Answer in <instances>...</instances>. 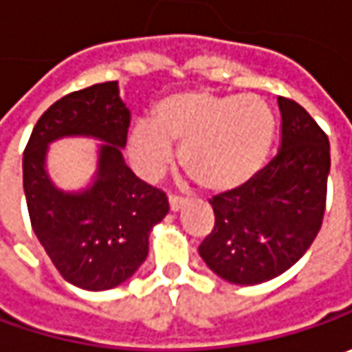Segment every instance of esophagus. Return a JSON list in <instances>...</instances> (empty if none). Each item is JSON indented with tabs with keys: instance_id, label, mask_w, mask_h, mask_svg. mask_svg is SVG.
<instances>
[{
	"instance_id": "esophagus-1",
	"label": "esophagus",
	"mask_w": 352,
	"mask_h": 352,
	"mask_svg": "<svg viewBox=\"0 0 352 352\" xmlns=\"http://www.w3.org/2000/svg\"><path fill=\"white\" fill-rule=\"evenodd\" d=\"M168 204H170V210L172 211H180L184 206H186V199H182V197H176V196H170Z\"/></svg>"
}]
</instances>
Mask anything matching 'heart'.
Returning <instances> with one entry per match:
<instances>
[{
  "mask_svg": "<svg viewBox=\"0 0 352 352\" xmlns=\"http://www.w3.org/2000/svg\"><path fill=\"white\" fill-rule=\"evenodd\" d=\"M274 141V116L256 96H215L201 89L160 100L148 125L129 135V155L144 178H156L178 146L180 168L208 194L249 184Z\"/></svg>",
  "mask_w": 352,
  "mask_h": 352,
  "instance_id": "heart-1",
  "label": "heart"
}]
</instances>
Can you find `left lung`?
<instances>
[{"label":"left lung","mask_w":352,"mask_h":352,"mask_svg":"<svg viewBox=\"0 0 352 352\" xmlns=\"http://www.w3.org/2000/svg\"><path fill=\"white\" fill-rule=\"evenodd\" d=\"M282 144L249 184L211 199L215 225L199 256L219 278L252 286L280 276L318 236L331 166L329 139L300 103L278 98Z\"/></svg>","instance_id":"obj_1"}]
</instances>
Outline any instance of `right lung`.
Listing matches in <instances>:
<instances>
[{
    "label": "right lung",
    "instance_id": "right-lung-1",
    "mask_svg": "<svg viewBox=\"0 0 352 352\" xmlns=\"http://www.w3.org/2000/svg\"><path fill=\"white\" fill-rule=\"evenodd\" d=\"M129 107L117 82L94 84L52 103L36 121L23 155V188L31 225L62 278L82 290H111L133 276L148 254V235L168 213V199L133 174ZM64 136L102 142L88 188L64 192L50 180L46 153Z\"/></svg>",
    "mask_w": 352,
    "mask_h": 352
}]
</instances>
